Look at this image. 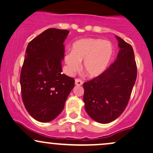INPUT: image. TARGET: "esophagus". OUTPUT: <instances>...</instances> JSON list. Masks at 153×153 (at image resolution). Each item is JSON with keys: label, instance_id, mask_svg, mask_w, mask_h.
Instances as JSON below:
<instances>
[{"label": "esophagus", "instance_id": "1", "mask_svg": "<svg viewBox=\"0 0 153 153\" xmlns=\"http://www.w3.org/2000/svg\"><path fill=\"white\" fill-rule=\"evenodd\" d=\"M75 84H76V86H81L83 84V81H82L79 79H75Z\"/></svg>", "mask_w": 153, "mask_h": 153}]
</instances>
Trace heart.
Returning a JSON list of instances; mask_svg holds the SVG:
<instances>
[{"instance_id": "heart-1", "label": "heart", "mask_w": 153, "mask_h": 153, "mask_svg": "<svg viewBox=\"0 0 153 153\" xmlns=\"http://www.w3.org/2000/svg\"><path fill=\"white\" fill-rule=\"evenodd\" d=\"M114 48L111 42L101 39L82 38L73 43L71 52L65 55V62L69 74L82 69L90 78L101 76L106 70L112 57Z\"/></svg>"}]
</instances>
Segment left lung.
Returning <instances> with one entry per match:
<instances>
[{
  "mask_svg": "<svg viewBox=\"0 0 153 153\" xmlns=\"http://www.w3.org/2000/svg\"><path fill=\"white\" fill-rule=\"evenodd\" d=\"M116 59L101 76L84 83V108L92 119L108 123L118 118L131 97L137 76L133 48L120 37Z\"/></svg>",
  "mask_w": 153,
  "mask_h": 153,
  "instance_id": "left-lung-1",
  "label": "left lung"
}]
</instances>
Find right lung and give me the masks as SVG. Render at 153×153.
Here are the masks:
<instances>
[{"instance_id":"1","label":"right lung","mask_w":153,"mask_h":153,"mask_svg":"<svg viewBox=\"0 0 153 153\" xmlns=\"http://www.w3.org/2000/svg\"><path fill=\"white\" fill-rule=\"evenodd\" d=\"M69 31L46 30L28 44L20 74L22 99L34 119L50 122L65 107L74 79L62 74L64 42Z\"/></svg>"}]
</instances>
